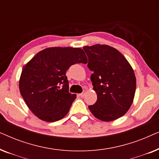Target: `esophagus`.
I'll return each mask as SVG.
<instances>
[{
    "label": "esophagus",
    "instance_id": "1",
    "mask_svg": "<svg viewBox=\"0 0 159 159\" xmlns=\"http://www.w3.org/2000/svg\"><path fill=\"white\" fill-rule=\"evenodd\" d=\"M84 95H85V92H83V93H80V94H79L80 97H84Z\"/></svg>",
    "mask_w": 159,
    "mask_h": 159
}]
</instances>
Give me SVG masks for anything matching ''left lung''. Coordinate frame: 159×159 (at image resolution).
Here are the masks:
<instances>
[{
    "instance_id": "obj_1",
    "label": "left lung",
    "mask_w": 159,
    "mask_h": 159,
    "mask_svg": "<svg viewBox=\"0 0 159 159\" xmlns=\"http://www.w3.org/2000/svg\"><path fill=\"white\" fill-rule=\"evenodd\" d=\"M83 49L88 56V67L93 72L90 80L98 97L89 109L99 120H116L133 103L136 90L133 69L118 50L109 45H86Z\"/></svg>"
}]
</instances>
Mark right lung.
<instances>
[{
	"label": "right lung",
	"instance_id": "obj_1",
	"mask_svg": "<svg viewBox=\"0 0 159 159\" xmlns=\"http://www.w3.org/2000/svg\"><path fill=\"white\" fill-rule=\"evenodd\" d=\"M87 62L80 48L51 47L38 52L23 66L19 83L30 111L48 122L64 118L77 97L69 92L67 69L73 64Z\"/></svg>",
	"mask_w": 159,
	"mask_h": 159
}]
</instances>
